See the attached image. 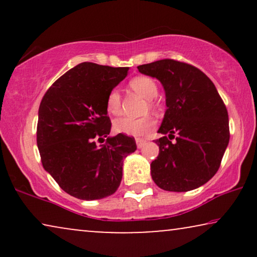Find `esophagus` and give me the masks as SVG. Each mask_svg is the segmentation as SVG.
I'll return each instance as SVG.
<instances>
[{
	"mask_svg": "<svg viewBox=\"0 0 257 257\" xmlns=\"http://www.w3.org/2000/svg\"><path fill=\"white\" fill-rule=\"evenodd\" d=\"M136 143H137V147H138V149H142V147L145 145V140L144 139H136Z\"/></svg>",
	"mask_w": 257,
	"mask_h": 257,
	"instance_id": "1",
	"label": "esophagus"
}]
</instances>
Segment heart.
I'll list each match as a JSON object with an SVG mask.
<instances>
[{
  "label": "heart",
  "instance_id": "heart-1",
  "mask_svg": "<svg viewBox=\"0 0 257 257\" xmlns=\"http://www.w3.org/2000/svg\"><path fill=\"white\" fill-rule=\"evenodd\" d=\"M130 87L140 96L149 100V105L153 106V98L158 94L157 83L149 77H136L130 80ZM106 110L110 114L117 115L120 113V93L117 90H112L106 98ZM156 126V120L152 117L140 119L119 118L113 122L115 132L131 137H144L150 133Z\"/></svg>",
  "mask_w": 257,
  "mask_h": 257
}]
</instances>
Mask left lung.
<instances>
[{
	"mask_svg": "<svg viewBox=\"0 0 257 257\" xmlns=\"http://www.w3.org/2000/svg\"><path fill=\"white\" fill-rule=\"evenodd\" d=\"M164 86L166 112L158 132L159 156L151 164L158 187L187 192L205 185L219 170L229 143L228 112L212 80L195 66L161 59L138 66ZM175 139L174 142H171Z\"/></svg>",
	"mask_w": 257,
	"mask_h": 257,
	"instance_id": "left-lung-1",
	"label": "left lung"
}]
</instances>
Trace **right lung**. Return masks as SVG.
<instances>
[{"mask_svg": "<svg viewBox=\"0 0 257 257\" xmlns=\"http://www.w3.org/2000/svg\"><path fill=\"white\" fill-rule=\"evenodd\" d=\"M128 68L84 62L56 80L38 110L37 147L44 170L63 191L80 200H99L117 191L122 164L137 150L135 138L108 137V93ZM106 138L98 147L97 140Z\"/></svg>", "mask_w": 257, "mask_h": 257, "instance_id": "right-lung-1", "label": "right lung"}]
</instances>
